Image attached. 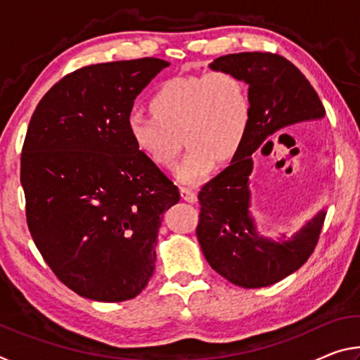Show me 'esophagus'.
I'll use <instances>...</instances> for the list:
<instances>
[{"label": "esophagus", "mask_w": 360, "mask_h": 360, "mask_svg": "<svg viewBox=\"0 0 360 360\" xmlns=\"http://www.w3.org/2000/svg\"><path fill=\"white\" fill-rule=\"evenodd\" d=\"M181 198L184 200V202L195 203V202H197V193L192 192V191H188V188L182 187V188H181Z\"/></svg>", "instance_id": "esophagus-1"}]
</instances>
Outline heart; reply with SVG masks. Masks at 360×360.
Returning <instances> with one entry per match:
<instances>
[{"mask_svg":"<svg viewBox=\"0 0 360 360\" xmlns=\"http://www.w3.org/2000/svg\"><path fill=\"white\" fill-rule=\"evenodd\" d=\"M150 109L127 115L130 141L154 165L172 168L182 133L188 150L176 178L187 186L202 184L216 160L225 163L238 154L251 124L246 84L229 71L169 79L152 95Z\"/></svg>","mask_w":360,"mask_h":360,"instance_id":"b5f03b06","label":"heart"}]
</instances>
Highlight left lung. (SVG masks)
<instances>
[{
	"label": "left lung",
	"mask_w": 360,
	"mask_h": 360,
	"mask_svg": "<svg viewBox=\"0 0 360 360\" xmlns=\"http://www.w3.org/2000/svg\"><path fill=\"white\" fill-rule=\"evenodd\" d=\"M212 71H229L249 85L251 124L241 149L230 165L198 193V243L205 259L219 275L245 289L266 288L297 271L314 251L326 210L290 238L260 235L251 212L252 154L275 133L302 122L324 119L316 90L289 60L268 52L229 53L210 63Z\"/></svg>",
	"instance_id": "left-lung-1"
}]
</instances>
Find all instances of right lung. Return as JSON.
I'll return each mask as SVG.
<instances>
[{
  "instance_id": "1",
  "label": "right lung",
  "mask_w": 360,
  "mask_h": 360,
  "mask_svg": "<svg viewBox=\"0 0 360 360\" xmlns=\"http://www.w3.org/2000/svg\"><path fill=\"white\" fill-rule=\"evenodd\" d=\"M167 66L152 57L85 66L30 120L20 160L30 233L60 281L90 300H130L148 285L163 214L181 198L127 133L135 98Z\"/></svg>"
}]
</instances>
